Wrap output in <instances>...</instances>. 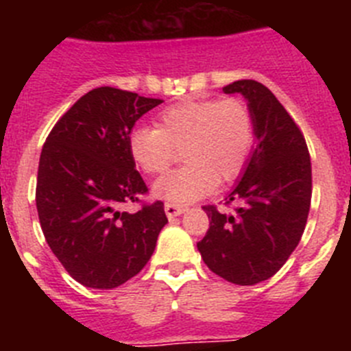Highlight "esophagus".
<instances>
[{
  "instance_id": "34e87169",
  "label": "esophagus",
  "mask_w": 351,
  "mask_h": 351,
  "mask_svg": "<svg viewBox=\"0 0 351 351\" xmlns=\"http://www.w3.org/2000/svg\"><path fill=\"white\" fill-rule=\"evenodd\" d=\"M182 213H184V207L173 206V204H165V214L169 219L178 218V216H181Z\"/></svg>"
}]
</instances>
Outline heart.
I'll list each match as a JSON object with an SVG mask.
<instances>
[{"mask_svg": "<svg viewBox=\"0 0 351 351\" xmlns=\"http://www.w3.org/2000/svg\"><path fill=\"white\" fill-rule=\"evenodd\" d=\"M255 142V125L246 104L226 100H186L165 108L156 126L130 132L132 160L145 173H161L181 151L186 167L167 173L153 195L173 206H188L213 193L218 182L243 172Z\"/></svg>", "mask_w": 351, "mask_h": 351, "instance_id": "heart-1", "label": "heart"}]
</instances>
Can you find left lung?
<instances>
[{
    "instance_id": "obj_1",
    "label": "left lung",
    "mask_w": 351,
    "mask_h": 351,
    "mask_svg": "<svg viewBox=\"0 0 351 351\" xmlns=\"http://www.w3.org/2000/svg\"><path fill=\"white\" fill-rule=\"evenodd\" d=\"M223 93L247 101L255 145L226 197L239 207L234 214L204 207L209 230L197 247L214 274L246 287L272 278L299 244L311 206V160L299 126L263 84L235 80Z\"/></svg>"
}]
</instances>
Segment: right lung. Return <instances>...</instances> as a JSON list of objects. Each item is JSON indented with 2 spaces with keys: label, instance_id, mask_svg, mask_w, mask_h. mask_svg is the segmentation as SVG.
I'll return each instance as SVG.
<instances>
[{
  "label": "right lung",
  "instance_id": "add662e5",
  "mask_svg": "<svg viewBox=\"0 0 351 351\" xmlns=\"http://www.w3.org/2000/svg\"><path fill=\"white\" fill-rule=\"evenodd\" d=\"M163 100L96 88L61 117L40 154L36 209L49 247L68 274L108 290L144 269L169 223L163 202L123 213L147 191L130 156L135 123Z\"/></svg>",
  "mask_w": 351,
  "mask_h": 351
}]
</instances>
